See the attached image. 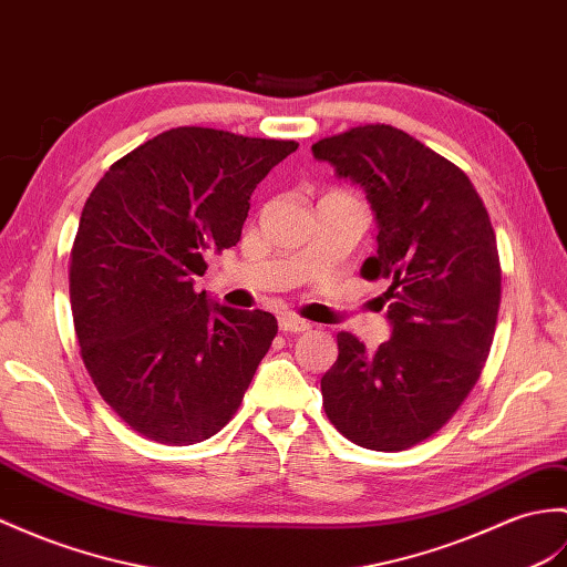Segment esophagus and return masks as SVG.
Instances as JSON below:
<instances>
[{
    "instance_id": "1",
    "label": "esophagus",
    "mask_w": 567,
    "mask_h": 567,
    "mask_svg": "<svg viewBox=\"0 0 567 567\" xmlns=\"http://www.w3.org/2000/svg\"><path fill=\"white\" fill-rule=\"evenodd\" d=\"M278 323H280V331H285V333H305L311 328L309 321L299 319V316H295V313H282Z\"/></svg>"
}]
</instances>
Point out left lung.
Wrapping results in <instances>:
<instances>
[{"instance_id":"obj_1","label":"left lung","mask_w":567,"mask_h":567,"mask_svg":"<svg viewBox=\"0 0 567 567\" xmlns=\"http://www.w3.org/2000/svg\"><path fill=\"white\" fill-rule=\"evenodd\" d=\"M311 152L364 190L377 254L362 278L389 282L391 338L367 350L338 333L326 415L354 444L401 452L437 432L481 377L499 309L495 231L464 171L403 130L352 127Z\"/></svg>"}]
</instances>
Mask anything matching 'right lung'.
<instances>
[{"instance_id": "1", "label": "right lung", "mask_w": 567, "mask_h": 567, "mask_svg": "<svg viewBox=\"0 0 567 567\" xmlns=\"http://www.w3.org/2000/svg\"><path fill=\"white\" fill-rule=\"evenodd\" d=\"M297 147L174 127L91 190L70 268L76 338L103 401L147 440L213 437L266 358L275 316L224 307L195 280L239 244L256 186Z\"/></svg>"}]
</instances>
